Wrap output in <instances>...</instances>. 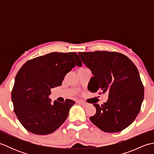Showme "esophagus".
Here are the masks:
<instances>
[{"label":"esophagus","instance_id":"1","mask_svg":"<svg viewBox=\"0 0 154 154\" xmlns=\"http://www.w3.org/2000/svg\"><path fill=\"white\" fill-rule=\"evenodd\" d=\"M78 103L81 104V105L83 106H87V103H86L85 102H84V101H82V100H79V101H78Z\"/></svg>","mask_w":154,"mask_h":154}]
</instances>
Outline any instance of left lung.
<instances>
[{"mask_svg":"<svg viewBox=\"0 0 154 154\" xmlns=\"http://www.w3.org/2000/svg\"><path fill=\"white\" fill-rule=\"evenodd\" d=\"M81 60L93 76L88 90L109 93V99L90 117L94 125L105 132H119L129 126L141 109L144 97L138 69L126 55L114 51L79 52Z\"/></svg>","mask_w":154,"mask_h":154,"instance_id":"8db88e82","label":"left lung"}]
</instances>
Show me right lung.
<instances>
[{
  "label": "right lung",
  "instance_id": "1",
  "mask_svg": "<svg viewBox=\"0 0 154 154\" xmlns=\"http://www.w3.org/2000/svg\"><path fill=\"white\" fill-rule=\"evenodd\" d=\"M82 63L75 52H52L35 57L22 65L16 74L11 93L14 111L20 122L34 134L55 131L67 119L75 102L51 103V89L61 85L64 77Z\"/></svg>",
  "mask_w": 154,
  "mask_h": 154
}]
</instances>
